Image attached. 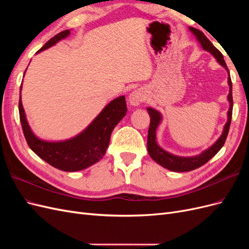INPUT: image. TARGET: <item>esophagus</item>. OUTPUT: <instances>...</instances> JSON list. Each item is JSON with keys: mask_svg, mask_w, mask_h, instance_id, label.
Wrapping results in <instances>:
<instances>
[{"mask_svg": "<svg viewBox=\"0 0 249 249\" xmlns=\"http://www.w3.org/2000/svg\"><path fill=\"white\" fill-rule=\"evenodd\" d=\"M145 99V94L143 92V90L141 89H135L130 93L129 95V103L131 106H139V105L144 101Z\"/></svg>", "mask_w": 249, "mask_h": 249, "instance_id": "obj_1", "label": "esophagus"}]
</instances>
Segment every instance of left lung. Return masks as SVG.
Here are the masks:
<instances>
[{"instance_id":"8db88e82","label":"left lung","mask_w":249,"mask_h":249,"mask_svg":"<svg viewBox=\"0 0 249 249\" xmlns=\"http://www.w3.org/2000/svg\"><path fill=\"white\" fill-rule=\"evenodd\" d=\"M190 31L194 34V36L196 37L197 41L200 43L201 48L211 53L216 60L217 62L219 63L221 66H223L225 70L228 71L229 77H228V83L230 86V92L228 95V101L230 103V108L228 111V122L224 124L223 131L221 136L218 138V140L214 143L212 146H210L206 150H203L199 155L197 156H193V157H179L172 155L166 150H164L160 145L157 143V137H156V131L158 129V126L162 122V115L159 111H157L154 108H147L148 114L150 116V124H149V129H148V134H147V152L149 156L152 157V159L157 162L161 166L164 168L169 169L171 171H177V172H186V171H191L196 169L200 166H202L203 164H206L210 159L219 152L221 147L223 146L225 140H227L229 130H230V125H231V113H232V94H231V80L230 77V71L227 64H225V61L223 59V56L221 53L218 51L213 44L211 42L206 35L203 34L199 30L189 27Z\"/></svg>"}]
</instances>
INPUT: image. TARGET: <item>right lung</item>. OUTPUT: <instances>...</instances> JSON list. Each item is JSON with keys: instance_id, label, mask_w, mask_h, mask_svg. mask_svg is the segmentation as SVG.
I'll use <instances>...</instances> for the list:
<instances>
[{"instance_id": "1", "label": "right lung", "mask_w": 249, "mask_h": 249, "mask_svg": "<svg viewBox=\"0 0 249 249\" xmlns=\"http://www.w3.org/2000/svg\"><path fill=\"white\" fill-rule=\"evenodd\" d=\"M70 34V30L58 33L37 53L53 47ZM18 111L22 132L29 147L53 167L62 171L73 172L91 166L105 156L109 146L111 133L125 116L127 109L125 97L124 95L118 96L110 102L92 123L77 136L55 142L41 140L32 132L22 107L21 95L19 96Z\"/></svg>"}]
</instances>
